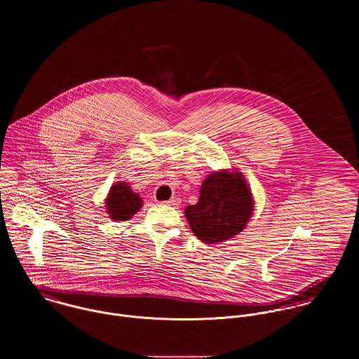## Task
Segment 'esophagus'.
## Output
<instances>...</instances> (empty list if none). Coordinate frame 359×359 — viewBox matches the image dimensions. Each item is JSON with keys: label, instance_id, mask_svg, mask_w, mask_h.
<instances>
[{"label": "esophagus", "instance_id": "esophagus-1", "mask_svg": "<svg viewBox=\"0 0 359 359\" xmlns=\"http://www.w3.org/2000/svg\"><path fill=\"white\" fill-rule=\"evenodd\" d=\"M160 205H174V207H177V205H180V199H178V198H171L170 201L161 202Z\"/></svg>", "mask_w": 359, "mask_h": 359}]
</instances>
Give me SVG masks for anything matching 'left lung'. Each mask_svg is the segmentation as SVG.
Wrapping results in <instances>:
<instances>
[{"instance_id":"8db88e82","label":"left lung","mask_w":359,"mask_h":359,"mask_svg":"<svg viewBox=\"0 0 359 359\" xmlns=\"http://www.w3.org/2000/svg\"><path fill=\"white\" fill-rule=\"evenodd\" d=\"M255 201L239 171H214L205 177L196 205L185 208L188 224L207 245L225 242L242 232L249 222Z\"/></svg>"}]
</instances>
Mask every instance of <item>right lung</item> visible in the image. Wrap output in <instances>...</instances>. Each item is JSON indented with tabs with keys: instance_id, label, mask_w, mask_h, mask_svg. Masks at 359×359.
<instances>
[{
	"instance_id": "1",
	"label": "right lung",
	"mask_w": 359,
	"mask_h": 359,
	"mask_svg": "<svg viewBox=\"0 0 359 359\" xmlns=\"http://www.w3.org/2000/svg\"><path fill=\"white\" fill-rule=\"evenodd\" d=\"M142 203L141 196L133 192L127 182H117L110 188L104 205L111 219L126 221L142 207Z\"/></svg>"
}]
</instances>
